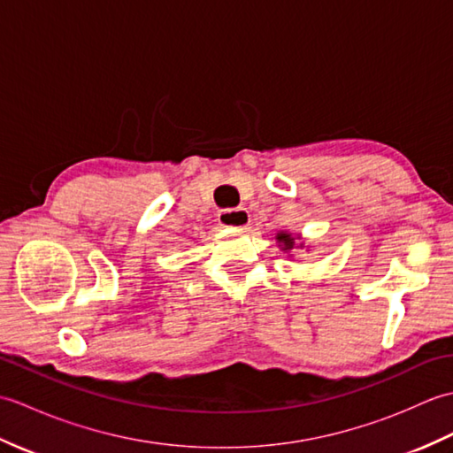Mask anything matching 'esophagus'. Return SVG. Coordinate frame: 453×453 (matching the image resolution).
Here are the masks:
<instances>
[{"label": "esophagus", "mask_w": 453, "mask_h": 453, "mask_svg": "<svg viewBox=\"0 0 453 453\" xmlns=\"http://www.w3.org/2000/svg\"><path fill=\"white\" fill-rule=\"evenodd\" d=\"M251 216L245 208H227L218 211V224L224 227H247Z\"/></svg>", "instance_id": "1"}]
</instances>
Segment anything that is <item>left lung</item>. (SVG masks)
Listing matches in <instances>:
<instances>
[{
    "label": "left lung",
    "mask_w": 453,
    "mask_h": 453,
    "mask_svg": "<svg viewBox=\"0 0 453 453\" xmlns=\"http://www.w3.org/2000/svg\"><path fill=\"white\" fill-rule=\"evenodd\" d=\"M276 239H278V243H280L282 251H292L294 245H296V237H292L290 234H286V232H280V234H278V235H276ZM300 247H302V243H300Z\"/></svg>",
    "instance_id": "1"
}]
</instances>
